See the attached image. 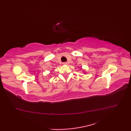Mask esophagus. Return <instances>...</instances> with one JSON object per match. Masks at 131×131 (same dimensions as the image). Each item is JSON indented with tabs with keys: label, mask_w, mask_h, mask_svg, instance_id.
I'll return each mask as SVG.
<instances>
[{
	"label": "esophagus",
	"mask_w": 131,
	"mask_h": 131,
	"mask_svg": "<svg viewBox=\"0 0 131 131\" xmlns=\"http://www.w3.org/2000/svg\"><path fill=\"white\" fill-rule=\"evenodd\" d=\"M63 64L65 65H68V62H63Z\"/></svg>",
	"instance_id": "34e87169"
}]
</instances>
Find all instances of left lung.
<instances>
[{
  "label": "left lung",
  "instance_id": "left-lung-1",
  "mask_svg": "<svg viewBox=\"0 0 131 131\" xmlns=\"http://www.w3.org/2000/svg\"><path fill=\"white\" fill-rule=\"evenodd\" d=\"M83 71H84V70H83Z\"/></svg>",
  "mask_w": 131,
  "mask_h": 131
}]
</instances>
